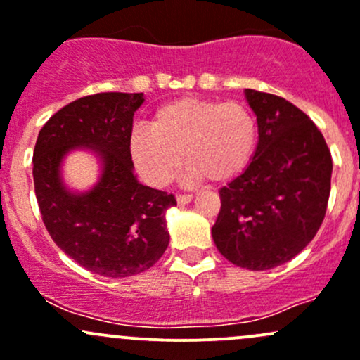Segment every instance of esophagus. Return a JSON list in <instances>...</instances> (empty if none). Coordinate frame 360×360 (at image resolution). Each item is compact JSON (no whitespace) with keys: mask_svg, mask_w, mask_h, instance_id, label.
Wrapping results in <instances>:
<instances>
[{"mask_svg":"<svg viewBox=\"0 0 360 360\" xmlns=\"http://www.w3.org/2000/svg\"><path fill=\"white\" fill-rule=\"evenodd\" d=\"M192 198H194L192 194H179L176 195V201H179V205H187V202L192 201Z\"/></svg>","mask_w":360,"mask_h":360,"instance_id":"1","label":"esophagus"}]
</instances>
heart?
I'll return each instance as SVG.
<instances>
[{"mask_svg":"<svg viewBox=\"0 0 360 360\" xmlns=\"http://www.w3.org/2000/svg\"><path fill=\"white\" fill-rule=\"evenodd\" d=\"M257 143V120L236 101L179 98L152 113L148 129L129 138V155L147 184L165 187L187 162V184L227 181L250 162Z\"/></svg>","mask_w":360,"mask_h":360,"instance_id":"heart-1","label":"heart"}]
</instances>
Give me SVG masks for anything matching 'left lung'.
<instances>
[{
    "instance_id": "1",
    "label": "left lung",
    "mask_w": 360,
    "mask_h": 360,
    "mask_svg": "<svg viewBox=\"0 0 360 360\" xmlns=\"http://www.w3.org/2000/svg\"><path fill=\"white\" fill-rule=\"evenodd\" d=\"M257 117L250 165L220 188L212 236L240 268L264 271L290 261L315 238L326 217L333 159L319 127L280 96L245 89Z\"/></svg>"
}]
</instances>
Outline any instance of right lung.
Here are the masks:
<instances>
[{"instance_id": "1", "label": "right lung", "mask_w": 360, "mask_h": 360, "mask_svg": "<svg viewBox=\"0 0 360 360\" xmlns=\"http://www.w3.org/2000/svg\"><path fill=\"white\" fill-rule=\"evenodd\" d=\"M143 92H99L70 103L47 120L33 154V179L41 219L60 250L89 271L126 278L147 271L166 252V210L173 194L140 184L129 155L134 112ZM77 146L102 161L91 191L63 185L60 165Z\"/></svg>"}]
</instances>
